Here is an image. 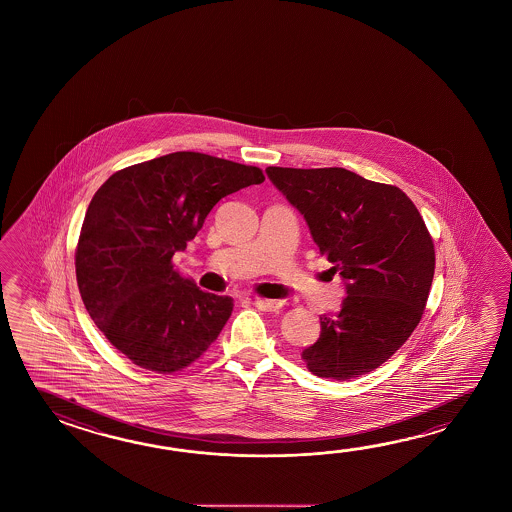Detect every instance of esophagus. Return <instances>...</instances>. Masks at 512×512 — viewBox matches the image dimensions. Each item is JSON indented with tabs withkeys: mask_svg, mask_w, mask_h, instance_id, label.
<instances>
[{
	"mask_svg": "<svg viewBox=\"0 0 512 512\" xmlns=\"http://www.w3.org/2000/svg\"><path fill=\"white\" fill-rule=\"evenodd\" d=\"M252 304L256 305L261 311H278L282 307L280 300H265V298H254Z\"/></svg>",
	"mask_w": 512,
	"mask_h": 512,
	"instance_id": "1",
	"label": "esophagus"
}]
</instances>
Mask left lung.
I'll use <instances>...</instances> for the list:
<instances>
[{"mask_svg":"<svg viewBox=\"0 0 512 512\" xmlns=\"http://www.w3.org/2000/svg\"><path fill=\"white\" fill-rule=\"evenodd\" d=\"M265 172L304 216L348 294L338 313L320 316V338L302 351L307 370L335 381L370 373L403 346L425 311L435 269L425 221L403 190L346 168Z\"/></svg>","mask_w":512,"mask_h":512,"instance_id":"8db88e82","label":"left lung"}]
</instances>
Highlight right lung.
<instances>
[{
	"instance_id": "obj_1",
	"label": "right lung",
	"mask_w": 512,
	"mask_h": 512,
	"mask_svg": "<svg viewBox=\"0 0 512 512\" xmlns=\"http://www.w3.org/2000/svg\"><path fill=\"white\" fill-rule=\"evenodd\" d=\"M263 181L256 166L175 152L119 170L98 188L75 252L78 289L98 329L133 364L174 373L218 338L232 298L201 291L172 258L221 197Z\"/></svg>"
}]
</instances>
